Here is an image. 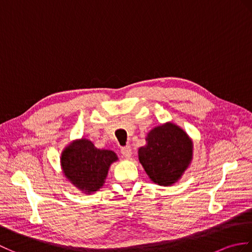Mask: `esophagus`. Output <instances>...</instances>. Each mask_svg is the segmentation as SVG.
I'll return each instance as SVG.
<instances>
[{
	"mask_svg": "<svg viewBox=\"0 0 252 252\" xmlns=\"http://www.w3.org/2000/svg\"><path fill=\"white\" fill-rule=\"evenodd\" d=\"M121 154L122 156L126 158V159H130L131 156H132V149L130 146H125L121 148Z\"/></svg>",
	"mask_w": 252,
	"mask_h": 252,
	"instance_id": "obj_1",
	"label": "esophagus"
}]
</instances>
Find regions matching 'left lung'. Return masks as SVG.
Instances as JSON below:
<instances>
[{"mask_svg":"<svg viewBox=\"0 0 252 252\" xmlns=\"http://www.w3.org/2000/svg\"><path fill=\"white\" fill-rule=\"evenodd\" d=\"M146 145L138 148V160L155 184L171 186L179 182L192 160L189 135L175 123L168 121L147 133Z\"/></svg>","mask_w":252,"mask_h":252,"instance_id":"obj_1","label":"left lung"}]
</instances>
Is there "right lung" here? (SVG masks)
I'll use <instances>...</instances> for the list:
<instances>
[{
  "mask_svg": "<svg viewBox=\"0 0 252 252\" xmlns=\"http://www.w3.org/2000/svg\"><path fill=\"white\" fill-rule=\"evenodd\" d=\"M60 158L65 178L87 195L103 187L110 165L119 160L115 152L95 147L85 137L69 143Z\"/></svg>",
  "mask_w": 252,
  "mask_h": 252,
  "instance_id": "1",
  "label": "right lung"
}]
</instances>
